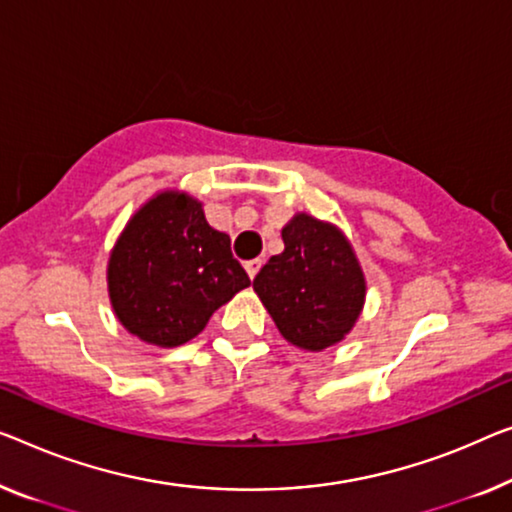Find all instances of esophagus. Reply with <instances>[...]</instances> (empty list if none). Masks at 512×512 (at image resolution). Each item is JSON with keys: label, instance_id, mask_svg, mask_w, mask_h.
<instances>
[{"label": "esophagus", "instance_id": "1", "mask_svg": "<svg viewBox=\"0 0 512 512\" xmlns=\"http://www.w3.org/2000/svg\"><path fill=\"white\" fill-rule=\"evenodd\" d=\"M262 259H250V262H246V264H243V266H246V271H248V276H250V280H253L255 276H257V273H259V269H262Z\"/></svg>", "mask_w": 512, "mask_h": 512}]
</instances>
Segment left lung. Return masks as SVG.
<instances>
[{
    "mask_svg": "<svg viewBox=\"0 0 512 512\" xmlns=\"http://www.w3.org/2000/svg\"><path fill=\"white\" fill-rule=\"evenodd\" d=\"M282 241L285 250L262 266L253 289L289 345L324 352L361 317L368 292L363 266L338 225L305 211L282 227Z\"/></svg>",
    "mask_w": 512,
    "mask_h": 512,
    "instance_id": "8db88e82",
    "label": "left lung"
}]
</instances>
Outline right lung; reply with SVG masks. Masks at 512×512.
<instances>
[{
	"mask_svg": "<svg viewBox=\"0 0 512 512\" xmlns=\"http://www.w3.org/2000/svg\"><path fill=\"white\" fill-rule=\"evenodd\" d=\"M250 285L230 236L207 223L202 202L165 188L137 209L108 259L114 317L147 345L179 347Z\"/></svg>",
	"mask_w": 512,
	"mask_h": 512,
	"instance_id": "add662e5",
	"label": "right lung"
}]
</instances>
